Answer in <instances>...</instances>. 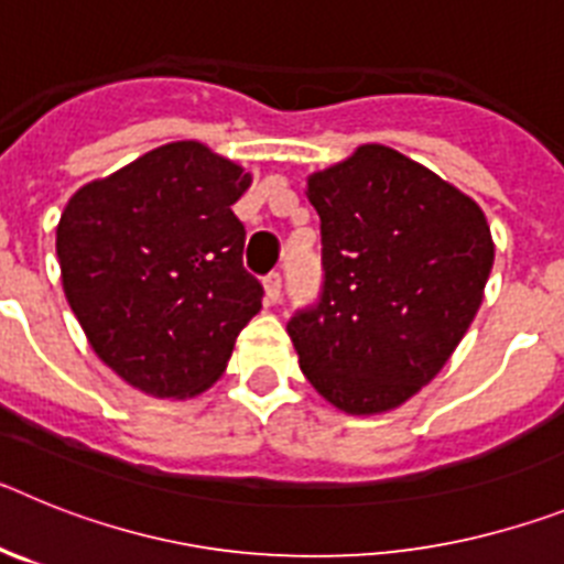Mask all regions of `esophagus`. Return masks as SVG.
Wrapping results in <instances>:
<instances>
[{"label": "esophagus", "instance_id": "obj_1", "mask_svg": "<svg viewBox=\"0 0 564 564\" xmlns=\"http://www.w3.org/2000/svg\"><path fill=\"white\" fill-rule=\"evenodd\" d=\"M282 296V273H268L265 276V299L268 302H279Z\"/></svg>", "mask_w": 564, "mask_h": 564}]
</instances>
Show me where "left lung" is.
<instances>
[{"label": "left lung", "mask_w": 564, "mask_h": 564, "mask_svg": "<svg viewBox=\"0 0 564 564\" xmlns=\"http://www.w3.org/2000/svg\"><path fill=\"white\" fill-rule=\"evenodd\" d=\"M322 291L288 322L307 381L350 415L387 412L441 372L482 302L495 242L480 206L367 143L307 177Z\"/></svg>", "instance_id": "8db88e82"}]
</instances>
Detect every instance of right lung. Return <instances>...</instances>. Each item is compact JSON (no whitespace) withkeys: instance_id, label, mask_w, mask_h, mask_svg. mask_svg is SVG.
Listing matches in <instances>:
<instances>
[{"instance_id":"1","label":"right lung","mask_w":564,"mask_h":564,"mask_svg":"<svg viewBox=\"0 0 564 564\" xmlns=\"http://www.w3.org/2000/svg\"><path fill=\"white\" fill-rule=\"evenodd\" d=\"M251 174L181 141L87 183L56 228L67 302L93 350L158 398H192L226 370L262 307L231 212Z\"/></svg>"}]
</instances>
